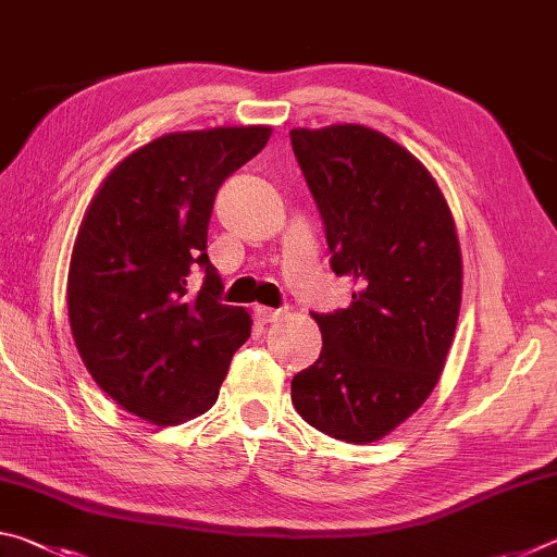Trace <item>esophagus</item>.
<instances>
[{
  "label": "esophagus",
  "mask_w": 557,
  "mask_h": 557,
  "mask_svg": "<svg viewBox=\"0 0 557 557\" xmlns=\"http://www.w3.org/2000/svg\"><path fill=\"white\" fill-rule=\"evenodd\" d=\"M252 312H256V319L260 324H272V322H277V319L282 317V312L280 309H270V307H256L252 309Z\"/></svg>",
  "instance_id": "34e87169"
}]
</instances>
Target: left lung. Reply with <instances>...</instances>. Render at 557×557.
I'll list each match as a JSON object with an SVG mask.
<instances>
[{"mask_svg": "<svg viewBox=\"0 0 557 557\" xmlns=\"http://www.w3.org/2000/svg\"><path fill=\"white\" fill-rule=\"evenodd\" d=\"M324 221L329 265L351 305L312 314L322 354L292 379V405L334 440L369 445L428 400L461 305L455 219L420 159L363 125L289 132Z\"/></svg>", "mask_w": 557, "mask_h": 557, "instance_id": "1", "label": "left lung"}]
</instances>
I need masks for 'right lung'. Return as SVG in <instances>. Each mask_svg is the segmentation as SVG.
<instances>
[{"label": "right lung", "mask_w": 557, "mask_h": 557, "mask_svg": "<svg viewBox=\"0 0 557 557\" xmlns=\"http://www.w3.org/2000/svg\"><path fill=\"white\" fill-rule=\"evenodd\" d=\"M270 135L250 125L157 137L112 169L83 215L69 270L73 342L92 381L154 425L209 410L250 336V314L221 305L206 235L219 186Z\"/></svg>", "instance_id": "obj_1"}]
</instances>
